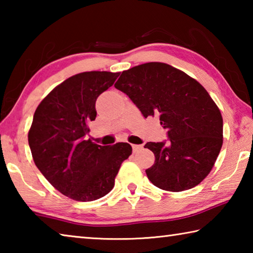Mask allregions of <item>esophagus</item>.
<instances>
[{
    "instance_id": "esophagus-1",
    "label": "esophagus",
    "mask_w": 253,
    "mask_h": 253,
    "mask_svg": "<svg viewBox=\"0 0 253 253\" xmlns=\"http://www.w3.org/2000/svg\"><path fill=\"white\" fill-rule=\"evenodd\" d=\"M131 147H132V151H134V153H136V152H139L140 149L143 148V145H136V144H132V145H131Z\"/></svg>"
}]
</instances>
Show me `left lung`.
Returning <instances> with one entry per match:
<instances>
[{
  "mask_svg": "<svg viewBox=\"0 0 253 253\" xmlns=\"http://www.w3.org/2000/svg\"><path fill=\"white\" fill-rule=\"evenodd\" d=\"M115 88L126 93L145 118L160 117L168 130V142L145 145L155 155L146 169L149 181L170 192L202 182L223 144V119L203 85L172 66L148 62L123 71Z\"/></svg>",
  "mask_w": 253,
  "mask_h": 253,
  "instance_id": "obj_1",
  "label": "left lung"
}]
</instances>
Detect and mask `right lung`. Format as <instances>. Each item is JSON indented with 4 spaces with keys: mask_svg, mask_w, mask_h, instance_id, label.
I'll return each mask as SVG.
<instances>
[{
    "mask_svg": "<svg viewBox=\"0 0 253 253\" xmlns=\"http://www.w3.org/2000/svg\"><path fill=\"white\" fill-rule=\"evenodd\" d=\"M119 72L88 71L57 85L34 113L28 139L37 168L54 188L72 200L90 202L113 190L128 143L100 146L87 139L97 116L96 100Z\"/></svg>",
    "mask_w": 253,
    "mask_h": 253,
    "instance_id": "right-lung-1",
    "label": "right lung"
}]
</instances>
